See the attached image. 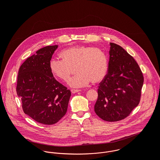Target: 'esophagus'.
<instances>
[{
	"label": "esophagus",
	"mask_w": 160,
	"mask_h": 160,
	"mask_svg": "<svg viewBox=\"0 0 160 160\" xmlns=\"http://www.w3.org/2000/svg\"><path fill=\"white\" fill-rule=\"evenodd\" d=\"M71 92H72V93H76V92L81 91V90H80V89H71Z\"/></svg>",
	"instance_id": "obj_1"
}]
</instances>
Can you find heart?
Here are the masks:
<instances>
[{"label": "heart", "instance_id": "heart-1", "mask_svg": "<svg viewBox=\"0 0 160 160\" xmlns=\"http://www.w3.org/2000/svg\"><path fill=\"white\" fill-rule=\"evenodd\" d=\"M62 60L52 58L49 62L51 72L59 79L67 82L76 69L77 74L69 81L72 88H83L91 82L98 84L107 76V55L101 49L92 46H76L62 50Z\"/></svg>", "mask_w": 160, "mask_h": 160}]
</instances>
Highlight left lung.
<instances>
[{"label": "left lung", "mask_w": 160, "mask_h": 160, "mask_svg": "<svg viewBox=\"0 0 160 160\" xmlns=\"http://www.w3.org/2000/svg\"><path fill=\"white\" fill-rule=\"evenodd\" d=\"M108 71L99 84L95 113L106 121L124 119L138 105L143 84L142 71L122 47L110 43Z\"/></svg>", "instance_id": "8db88e82"}]
</instances>
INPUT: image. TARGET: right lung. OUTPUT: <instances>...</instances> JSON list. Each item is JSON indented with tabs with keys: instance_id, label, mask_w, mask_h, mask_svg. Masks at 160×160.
I'll use <instances>...</instances> for the list:
<instances>
[{
	"instance_id": "obj_1",
	"label": "right lung",
	"mask_w": 160,
	"mask_h": 160,
	"mask_svg": "<svg viewBox=\"0 0 160 160\" xmlns=\"http://www.w3.org/2000/svg\"><path fill=\"white\" fill-rule=\"evenodd\" d=\"M58 46L43 47L19 69L17 93L25 114L38 122L52 125L66 114L71 91L53 77L49 62Z\"/></svg>"
}]
</instances>
